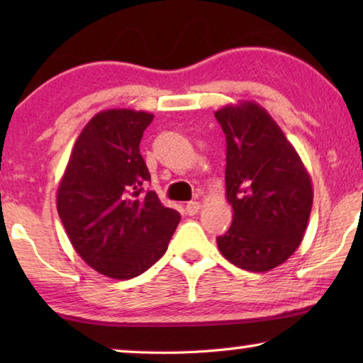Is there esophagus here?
<instances>
[{"mask_svg":"<svg viewBox=\"0 0 363 363\" xmlns=\"http://www.w3.org/2000/svg\"><path fill=\"white\" fill-rule=\"evenodd\" d=\"M186 215H190V216H195L198 211H200V203L198 201H190V203H186Z\"/></svg>","mask_w":363,"mask_h":363,"instance_id":"34e87169","label":"esophagus"}]
</instances>
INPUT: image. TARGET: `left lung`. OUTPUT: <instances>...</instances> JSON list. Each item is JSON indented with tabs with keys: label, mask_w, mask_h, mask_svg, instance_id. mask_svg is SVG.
Instances as JSON below:
<instances>
[{
	"label": "left lung",
	"mask_w": 363,
	"mask_h": 363,
	"mask_svg": "<svg viewBox=\"0 0 363 363\" xmlns=\"http://www.w3.org/2000/svg\"><path fill=\"white\" fill-rule=\"evenodd\" d=\"M226 135V198L233 223L216 238L221 255L266 272L294 255L312 210L311 177L266 108L242 101L215 112Z\"/></svg>",
	"instance_id": "left-lung-1"
}]
</instances>
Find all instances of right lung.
I'll list each match as a JSON object with an SVG mask.
<instances>
[{"label":"right lung","instance_id":"1","mask_svg":"<svg viewBox=\"0 0 363 363\" xmlns=\"http://www.w3.org/2000/svg\"><path fill=\"white\" fill-rule=\"evenodd\" d=\"M152 121L130 108L99 112L74 143L57 188V213L74 250L112 279H132L155 264L180 223L155 191H143L150 173L140 140Z\"/></svg>","mask_w":363,"mask_h":363}]
</instances>
